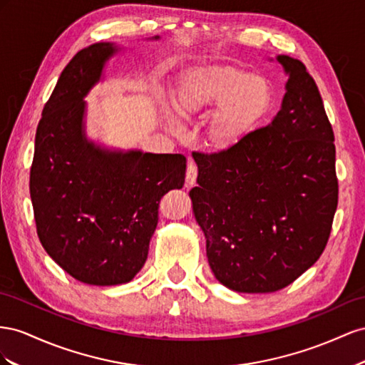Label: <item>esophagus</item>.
Here are the masks:
<instances>
[{
  "label": "esophagus",
  "instance_id": "obj_1",
  "mask_svg": "<svg viewBox=\"0 0 365 365\" xmlns=\"http://www.w3.org/2000/svg\"><path fill=\"white\" fill-rule=\"evenodd\" d=\"M197 180V165L194 162L188 163V168H186V186H192Z\"/></svg>",
  "mask_w": 365,
  "mask_h": 365
}]
</instances>
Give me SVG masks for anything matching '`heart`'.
<instances>
[{"label":"heart","instance_id":"1","mask_svg":"<svg viewBox=\"0 0 365 365\" xmlns=\"http://www.w3.org/2000/svg\"><path fill=\"white\" fill-rule=\"evenodd\" d=\"M272 99V86L264 76L234 66L200 67L171 93L174 116L165 113V125L177 133L179 120L191 122L212 108L205 122V143L214 151H229L255 131Z\"/></svg>","mask_w":365,"mask_h":365}]
</instances>
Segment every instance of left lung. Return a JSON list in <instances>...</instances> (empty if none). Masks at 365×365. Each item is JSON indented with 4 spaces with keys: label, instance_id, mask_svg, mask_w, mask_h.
Returning a JSON list of instances; mask_svg holds the SVG:
<instances>
[{
    "label": "left lung",
    "instance_id": "obj_1",
    "mask_svg": "<svg viewBox=\"0 0 365 365\" xmlns=\"http://www.w3.org/2000/svg\"><path fill=\"white\" fill-rule=\"evenodd\" d=\"M275 59L287 82L274 119L232 150L192 155L199 186L190 197L207 263L243 294L275 292L314 266L338 205L335 138L318 87L301 61Z\"/></svg>",
    "mask_w": 365,
    "mask_h": 365
}]
</instances>
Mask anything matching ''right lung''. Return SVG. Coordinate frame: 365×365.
<instances>
[{"mask_svg": "<svg viewBox=\"0 0 365 365\" xmlns=\"http://www.w3.org/2000/svg\"><path fill=\"white\" fill-rule=\"evenodd\" d=\"M120 50L114 43L91 44L62 70L38 123L30 170L41 245L68 275L93 286L136 277L162 195L185 183L182 154L108 148L87 136L86 98Z\"/></svg>", "mask_w": 365, "mask_h": 365, "instance_id": "obj_1", "label": "right lung"}]
</instances>
